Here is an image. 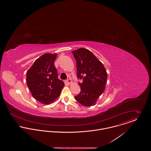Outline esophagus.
I'll use <instances>...</instances> for the list:
<instances>
[{"label":"esophagus","instance_id":"obj_1","mask_svg":"<svg viewBox=\"0 0 151 151\" xmlns=\"http://www.w3.org/2000/svg\"><path fill=\"white\" fill-rule=\"evenodd\" d=\"M66 83H67L68 84H69V85H70V84L72 83V80H71V79L70 78V77H68V79H67V81H66Z\"/></svg>","mask_w":151,"mask_h":151}]
</instances>
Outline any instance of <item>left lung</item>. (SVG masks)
<instances>
[{
	"label": "left lung",
	"mask_w": 151,
	"mask_h": 151,
	"mask_svg": "<svg viewBox=\"0 0 151 151\" xmlns=\"http://www.w3.org/2000/svg\"><path fill=\"white\" fill-rule=\"evenodd\" d=\"M76 60L77 77L83 79L80 93L75 99L85 106L95 105L105 89L108 75L104 65L88 49L72 51Z\"/></svg>",
	"instance_id": "left-lung-1"
}]
</instances>
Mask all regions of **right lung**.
<instances>
[{"instance_id":"add662e5","label":"right lung","mask_w":151,"mask_h":151,"mask_svg":"<svg viewBox=\"0 0 151 151\" xmlns=\"http://www.w3.org/2000/svg\"><path fill=\"white\" fill-rule=\"evenodd\" d=\"M56 57L57 54H43L35 60L27 72V84L32 96L45 105L54 102L65 86L58 78V71L54 65Z\"/></svg>"}]
</instances>
